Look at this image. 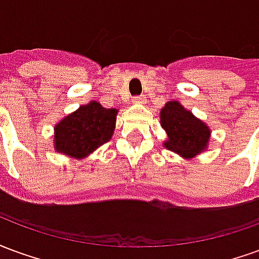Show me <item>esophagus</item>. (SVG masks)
I'll return each instance as SVG.
<instances>
[{"mask_svg":"<svg viewBox=\"0 0 259 259\" xmlns=\"http://www.w3.org/2000/svg\"><path fill=\"white\" fill-rule=\"evenodd\" d=\"M133 102H135V104H144V102H146V98H144V97H135V98H133Z\"/></svg>","mask_w":259,"mask_h":259,"instance_id":"1","label":"esophagus"}]
</instances>
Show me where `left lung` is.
<instances>
[{
  "instance_id": "left-lung-1",
  "label": "left lung",
  "mask_w": 259,
  "mask_h": 259,
  "mask_svg": "<svg viewBox=\"0 0 259 259\" xmlns=\"http://www.w3.org/2000/svg\"><path fill=\"white\" fill-rule=\"evenodd\" d=\"M161 126L168 140L163 147L183 158H194L206 150L211 130L202 120L195 118L179 101H169L161 109Z\"/></svg>"
}]
</instances>
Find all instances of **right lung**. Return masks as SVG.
<instances>
[{"instance_id": "1", "label": "right lung", "mask_w": 259, "mask_h": 259, "mask_svg": "<svg viewBox=\"0 0 259 259\" xmlns=\"http://www.w3.org/2000/svg\"><path fill=\"white\" fill-rule=\"evenodd\" d=\"M118 109L97 101L81 105L55 126L54 148L70 158H84L111 140Z\"/></svg>"}]
</instances>
